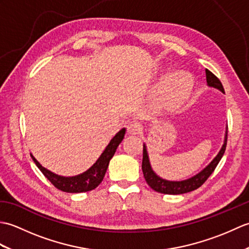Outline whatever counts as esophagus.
I'll list each match as a JSON object with an SVG mask.
<instances>
[{
    "mask_svg": "<svg viewBox=\"0 0 249 249\" xmlns=\"http://www.w3.org/2000/svg\"><path fill=\"white\" fill-rule=\"evenodd\" d=\"M141 130V125L138 122H129L127 125V131L129 135H137L139 134Z\"/></svg>",
    "mask_w": 249,
    "mask_h": 249,
    "instance_id": "1",
    "label": "esophagus"
}]
</instances>
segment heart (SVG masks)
I'll return each instance as SVG.
<instances>
[{
  "mask_svg": "<svg viewBox=\"0 0 249 249\" xmlns=\"http://www.w3.org/2000/svg\"><path fill=\"white\" fill-rule=\"evenodd\" d=\"M193 81L184 75L167 77L160 89V99L163 105L173 107L184 102L192 92Z\"/></svg>",
  "mask_w": 249,
  "mask_h": 249,
  "instance_id": "obj_1",
  "label": "heart"
}]
</instances>
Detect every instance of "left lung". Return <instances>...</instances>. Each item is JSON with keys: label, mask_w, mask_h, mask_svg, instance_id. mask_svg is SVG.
<instances>
[{"label": "left lung", "mask_w": 249, "mask_h": 249, "mask_svg": "<svg viewBox=\"0 0 249 249\" xmlns=\"http://www.w3.org/2000/svg\"><path fill=\"white\" fill-rule=\"evenodd\" d=\"M205 75H206V82L210 87H213L215 89H220L221 92L225 93V89L223 84L219 81V79L216 77L212 71L209 70H205ZM227 138H228V131H226L225 136V141L224 145L221 147V150L217 154L214 160L211 161L208 167H205L202 171L198 173L197 176L190 178L188 179H184V181L179 182H172V181H167V179H162L160 177L155 174V172L152 170L149 156H147V151L146 146L143 144V158H142V172H143V176L146 183L149 184V186L154 189L157 193L161 194H167V195H181V194H186L189 192H193V190L199 188L201 185L209 178L211 174L213 173L215 168L217 167L218 162L220 161L221 157H223L224 153L226 151L227 146Z\"/></svg>", "instance_id": "obj_1"}]
</instances>
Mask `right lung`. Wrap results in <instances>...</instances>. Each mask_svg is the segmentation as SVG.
<instances>
[{"label": "right lung", "mask_w": 249, "mask_h": 249, "mask_svg": "<svg viewBox=\"0 0 249 249\" xmlns=\"http://www.w3.org/2000/svg\"><path fill=\"white\" fill-rule=\"evenodd\" d=\"M125 135V128L121 129L118 134H116L112 139H111L110 143L106 147L103 154L97 160V161L89 169L88 171L83 172L82 174H79L76 177L71 178H65L60 177L57 174H54L49 170H47L40 163L37 161L34 156L31 154V157L33 158L36 166L38 167L39 170L43 172L44 176L49 179L51 184L57 189L62 190L65 193H84L89 192V190L95 189L98 185L102 183L104 179V177L106 174V171L108 169L109 161L114 153L116 151V147L122 142Z\"/></svg>", "instance_id": "add662e5"}]
</instances>
